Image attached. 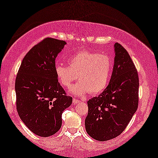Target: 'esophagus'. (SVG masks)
<instances>
[{
  "instance_id": "esophagus-1",
  "label": "esophagus",
  "mask_w": 158,
  "mask_h": 158,
  "mask_svg": "<svg viewBox=\"0 0 158 158\" xmlns=\"http://www.w3.org/2000/svg\"><path fill=\"white\" fill-rule=\"evenodd\" d=\"M73 103H74V104H77V103H79L80 102H81V101L77 100V99H76V98H73Z\"/></svg>"
}]
</instances>
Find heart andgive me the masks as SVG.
<instances>
[{
    "label": "heart",
    "instance_id": "b5f03b06",
    "mask_svg": "<svg viewBox=\"0 0 158 158\" xmlns=\"http://www.w3.org/2000/svg\"><path fill=\"white\" fill-rule=\"evenodd\" d=\"M68 66L57 62L55 74L62 85L69 87L77 78L79 83L73 85L70 90L75 96L90 92L98 94L106 88L113 72L114 62L106 55L88 50H81L70 56Z\"/></svg>",
    "mask_w": 158,
    "mask_h": 158
}]
</instances>
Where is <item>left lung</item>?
Instances as JSON below:
<instances>
[{
  "instance_id": "obj_1",
  "label": "left lung",
  "mask_w": 158,
  "mask_h": 158,
  "mask_svg": "<svg viewBox=\"0 0 158 158\" xmlns=\"http://www.w3.org/2000/svg\"><path fill=\"white\" fill-rule=\"evenodd\" d=\"M114 47L115 57L109 85L98 96L88 101L85 129L98 141H107L122 134L138 107L137 71L126 49L118 43Z\"/></svg>"
}]
</instances>
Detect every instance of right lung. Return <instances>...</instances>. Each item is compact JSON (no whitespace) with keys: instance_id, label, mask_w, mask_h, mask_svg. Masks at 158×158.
Wrapping results in <instances>:
<instances>
[{"instance_id":"1","label":"right lung","mask_w":158,"mask_h":158,"mask_svg":"<svg viewBox=\"0 0 158 158\" xmlns=\"http://www.w3.org/2000/svg\"><path fill=\"white\" fill-rule=\"evenodd\" d=\"M67 43L46 38L30 49L21 62L15 83L16 109L27 128L42 137L62 126V114L71 105L55 74V59Z\"/></svg>"}]
</instances>
